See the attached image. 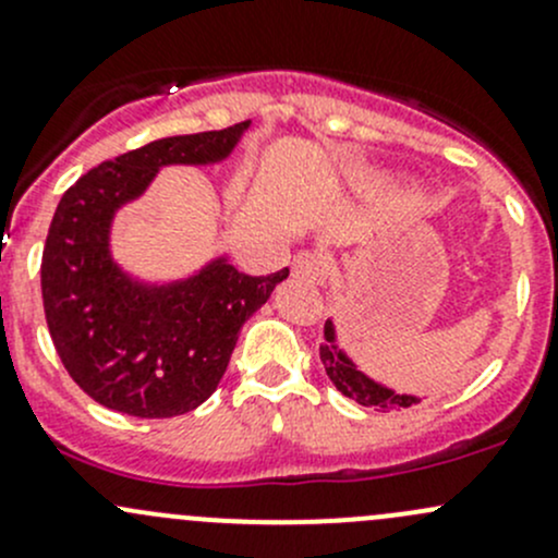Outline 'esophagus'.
I'll list each match as a JSON object with an SVG mask.
<instances>
[{"label":"esophagus","instance_id":"esophagus-1","mask_svg":"<svg viewBox=\"0 0 558 558\" xmlns=\"http://www.w3.org/2000/svg\"><path fill=\"white\" fill-rule=\"evenodd\" d=\"M291 269H294L296 278L307 280L313 286H320L326 280V262L318 253H300L294 264H291Z\"/></svg>","mask_w":558,"mask_h":558}]
</instances>
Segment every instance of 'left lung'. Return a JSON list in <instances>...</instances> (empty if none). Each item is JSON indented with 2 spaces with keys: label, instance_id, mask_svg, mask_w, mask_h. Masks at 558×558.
<instances>
[{
  "label": "left lung",
  "instance_id": "8db88e82",
  "mask_svg": "<svg viewBox=\"0 0 558 558\" xmlns=\"http://www.w3.org/2000/svg\"><path fill=\"white\" fill-rule=\"evenodd\" d=\"M320 362H324L326 375H329L331 384L337 386V391H342L345 397L356 399L364 408L384 410V413H391V410H404L415 408V404L424 402V393H402L397 388L380 384L373 375L364 373L356 362L351 359V353L345 348H340V340H337V324L331 318H326L324 324V342L318 345Z\"/></svg>",
  "mask_w": 558,
  "mask_h": 558
}]
</instances>
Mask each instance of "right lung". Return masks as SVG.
<instances>
[{"mask_svg": "<svg viewBox=\"0 0 558 558\" xmlns=\"http://www.w3.org/2000/svg\"><path fill=\"white\" fill-rule=\"evenodd\" d=\"M251 121L161 137L88 170L64 191L43 251V305L56 353L92 399L137 418L199 408L229 367L238 335L289 269L251 278L227 253L185 278L145 280L112 256V223L161 167L221 165Z\"/></svg>", "mask_w": 558, "mask_h": 558, "instance_id": "1", "label": "right lung"}]
</instances>
